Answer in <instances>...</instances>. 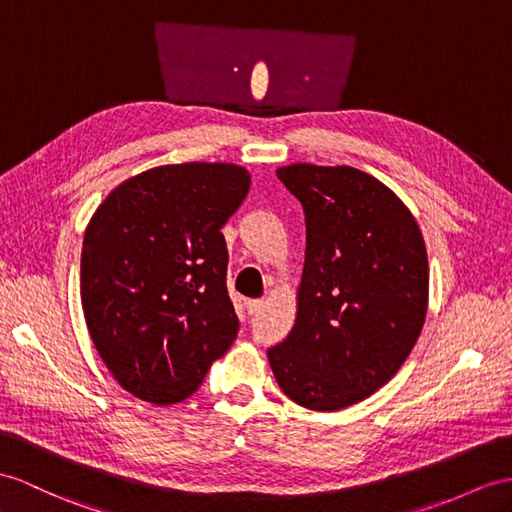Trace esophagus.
I'll return each mask as SVG.
<instances>
[{"label": "esophagus", "instance_id": "34e87169", "mask_svg": "<svg viewBox=\"0 0 512 512\" xmlns=\"http://www.w3.org/2000/svg\"><path fill=\"white\" fill-rule=\"evenodd\" d=\"M263 306H265V299H247V302H245V308H247L249 315L260 313V310H263Z\"/></svg>", "mask_w": 512, "mask_h": 512}]
</instances>
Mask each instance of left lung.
Here are the masks:
<instances>
[{
  "mask_svg": "<svg viewBox=\"0 0 512 512\" xmlns=\"http://www.w3.org/2000/svg\"><path fill=\"white\" fill-rule=\"evenodd\" d=\"M304 206L297 317L267 352L286 397L330 413L363 402L413 350L428 310V252L413 213L354 167H280Z\"/></svg>",
  "mask_w": 512,
  "mask_h": 512,
  "instance_id": "left-lung-1",
  "label": "left lung"
}]
</instances>
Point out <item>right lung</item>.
<instances>
[{
  "instance_id": "1",
  "label": "right lung",
  "mask_w": 512,
  "mask_h": 512,
  "mask_svg": "<svg viewBox=\"0 0 512 512\" xmlns=\"http://www.w3.org/2000/svg\"><path fill=\"white\" fill-rule=\"evenodd\" d=\"M249 184L232 162L154 167L112 189L86 226V328L112 378L143 402L186 400L236 339L221 228Z\"/></svg>"
}]
</instances>
